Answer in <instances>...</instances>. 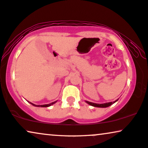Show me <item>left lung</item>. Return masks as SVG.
Listing matches in <instances>:
<instances>
[{"label": "left lung", "mask_w": 148, "mask_h": 148, "mask_svg": "<svg viewBox=\"0 0 148 148\" xmlns=\"http://www.w3.org/2000/svg\"><path fill=\"white\" fill-rule=\"evenodd\" d=\"M118 101L117 100H116L114 102H108V103H92V102H90V101H86V103L88 104H89L90 106H93V107H97V108H107V107H109L112 105V104H113L115 103V102H116Z\"/></svg>", "instance_id": "obj_1"}]
</instances>
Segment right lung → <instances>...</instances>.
I'll list each match as a JSON object with an SVG mask.
<instances>
[{
  "instance_id": "obj_1",
  "label": "right lung",
  "mask_w": 148,
  "mask_h": 148,
  "mask_svg": "<svg viewBox=\"0 0 148 148\" xmlns=\"http://www.w3.org/2000/svg\"><path fill=\"white\" fill-rule=\"evenodd\" d=\"M56 102H57V101H54V102H52V103H49V104H45V105H35V104L31 103V102H29V103H31L32 105L36 106V107H44V108H46V107H49V106L53 105V104H54L55 103H56Z\"/></svg>"
}]
</instances>
